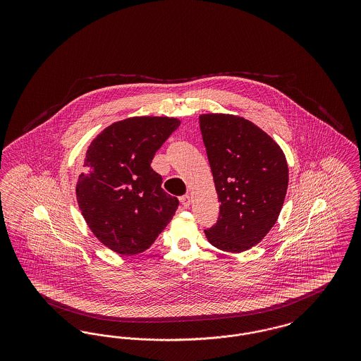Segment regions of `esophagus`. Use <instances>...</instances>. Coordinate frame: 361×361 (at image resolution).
I'll list each match as a JSON object with an SVG mask.
<instances>
[{
    "instance_id": "34e87169",
    "label": "esophagus",
    "mask_w": 361,
    "mask_h": 361,
    "mask_svg": "<svg viewBox=\"0 0 361 361\" xmlns=\"http://www.w3.org/2000/svg\"><path fill=\"white\" fill-rule=\"evenodd\" d=\"M180 202H181L183 207L188 208V207L190 206V196H189V195H184V196H181V197H180Z\"/></svg>"
}]
</instances>
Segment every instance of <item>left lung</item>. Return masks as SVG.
<instances>
[{
    "instance_id": "8db88e82",
    "label": "left lung",
    "mask_w": 361,
    "mask_h": 361,
    "mask_svg": "<svg viewBox=\"0 0 361 361\" xmlns=\"http://www.w3.org/2000/svg\"><path fill=\"white\" fill-rule=\"evenodd\" d=\"M207 157L221 202L208 242L230 253L257 245L276 224L288 188L286 155L252 121L224 114L199 116Z\"/></svg>"
}]
</instances>
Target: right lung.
<instances>
[{"instance_id": "add662e5", "label": "right lung", "mask_w": 361, "mask_h": 361, "mask_svg": "<svg viewBox=\"0 0 361 361\" xmlns=\"http://www.w3.org/2000/svg\"><path fill=\"white\" fill-rule=\"evenodd\" d=\"M178 126L176 118H128L108 126L87 147L77 202L92 233L118 255L149 249L178 207L150 166Z\"/></svg>"}]
</instances>
